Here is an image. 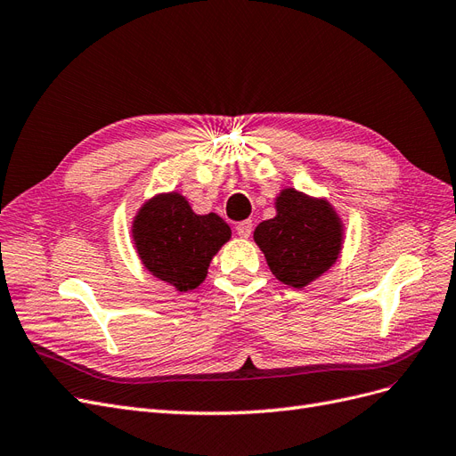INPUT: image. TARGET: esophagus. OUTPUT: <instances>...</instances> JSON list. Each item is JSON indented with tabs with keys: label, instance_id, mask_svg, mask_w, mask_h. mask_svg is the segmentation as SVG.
I'll return each mask as SVG.
<instances>
[{
	"label": "esophagus",
	"instance_id": "34e87169",
	"mask_svg": "<svg viewBox=\"0 0 456 456\" xmlns=\"http://www.w3.org/2000/svg\"><path fill=\"white\" fill-rule=\"evenodd\" d=\"M237 234L242 239H248L249 234H252V222H249V219H246V222H240L237 225Z\"/></svg>",
	"mask_w": 456,
	"mask_h": 456
}]
</instances>
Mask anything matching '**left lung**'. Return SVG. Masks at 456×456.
<instances>
[{
  "mask_svg": "<svg viewBox=\"0 0 456 456\" xmlns=\"http://www.w3.org/2000/svg\"><path fill=\"white\" fill-rule=\"evenodd\" d=\"M274 210V217L256 227L254 240L278 281L301 289L339 259L345 224L328 199L311 197L296 187L281 189Z\"/></svg>",
  "mask_w": 456,
  "mask_h": 456,
  "instance_id": "obj_1",
  "label": "left lung"
}]
</instances>
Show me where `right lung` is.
Listing matches in <instances>:
<instances>
[{
  "instance_id": "obj_1",
  "label": "right lung",
  "mask_w": 456,
  "mask_h": 456,
  "mask_svg": "<svg viewBox=\"0 0 456 456\" xmlns=\"http://www.w3.org/2000/svg\"><path fill=\"white\" fill-rule=\"evenodd\" d=\"M130 234L145 269L175 291H189L204 282L231 227L214 212L195 214L182 193L170 191L142 204Z\"/></svg>"
}]
</instances>
